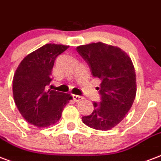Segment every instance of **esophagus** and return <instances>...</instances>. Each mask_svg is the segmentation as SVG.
<instances>
[{
  "mask_svg": "<svg viewBox=\"0 0 161 161\" xmlns=\"http://www.w3.org/2000/svg\"><path fill=\"white\" fill-rule=\"evenodd\" d=\"M72 97H73V99L75 100V102H76V103L84 99L83 97H81V96H77V95H72Z\"/></svg>",
  "mask_w": 161,
  "mask_h": 161,
  "instance_id": "obj_1",
  "label": "esophagus"
}]
</instances>
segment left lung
<instances>
[{
  "label": "left lung",
  "instance_id": "8db88e82",
  "mask_svg": "<svg viewBox=\"0 0 161 161\" xmlns=\"http://www.w3.org/2000/svg\"><path fill=\"white\" fill-rule=\"evenodd\" d=\"M76 50L88 63L92 75L102 80L97 87L100 103H93L94 110L82 117V122L94 129L110 130L125 118L136 97L134 64L123 49L102 42L80 45Z\"/></svg>",
  "mask_w": 161,
  "mask_h": 161
}]
</instances>
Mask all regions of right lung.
<instances>
[{"mask_svg": "<svg viewBox=\"0 0 161 161\" xmlns=\"http://www.w3.org/2000/svg\"><path fill=\"white\" fill-rule=\"evenodd\" d=\"M68 48L47 43L27 54L16 69L12 83L15 104L25 120L38 128L55 124L72 100L69 93L47 90L55 58Z\"/></svg>", "mask_w": 161, "mask_h": 161, "instance_id": "add662e5", "label": "right lung"}]
</instances>
